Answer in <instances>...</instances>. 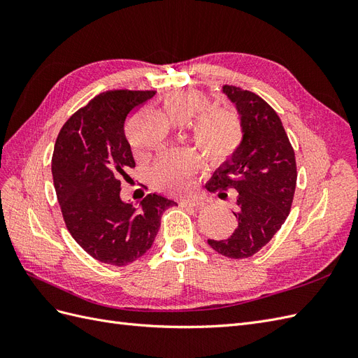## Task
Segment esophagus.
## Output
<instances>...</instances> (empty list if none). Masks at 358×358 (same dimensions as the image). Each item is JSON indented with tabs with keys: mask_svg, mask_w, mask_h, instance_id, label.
Returning <instances> with one entry per match:
<instances>
[{
	"mask_svg": "<svg viewBox=\"0 0 358 358\" xmlns=\"http://www.w3.org/2000/svg\"><path fill=\"white\" fill-rule=\"evenodd\" d=\"M182 204L183 206H189V208L200 209V208H203L206 203L203 200H200V199H185V200H182Z\"/></svg>",
	"mask_w": 358,
	"mask_h": 358,
	"instance_id": "1",
	"label": "esophagus"
}]
</instances>
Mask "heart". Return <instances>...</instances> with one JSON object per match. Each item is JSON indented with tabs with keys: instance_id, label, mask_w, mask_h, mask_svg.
Returning a JSON list of instances; mask_svg holds the SVG:
<instances>
[{
	"instance_id": "1",
	"label": "heart",
	"mask_w": 358,
	"mask_h": 358,
	"mask_svg": "<svg viewBox=\"0 0 358 358\" xmlns=\"http://www.w3.org/2000/svg\"><path fill=\"white\" fill-rule=\"evenodd\" d=\"M208 106L206 96L192 90L170 91L162 107L176 122L188 121ZM192 134L197 145L213 159L230 157L242 138V129L237 117L225 110H210L201 113L192 122ZM197 155L188 149L162 150L152 167V180L157 187L169 191H182L189 185Z\"/></svg>"
}]
</instances>
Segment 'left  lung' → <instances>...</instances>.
Instances as JSON below:
<instances>
[{"label":"left lung","instance_id":"1","mask_svg":"<svg viewBox=\"0 0 358 358\" xmlns=\"http://www.w3.org/2000/svg\"><path fill=\"white\" fill-rule=\"evenodd\" d=\"M221 94L234 104L242 138L206 188L220 197L225 189L237 191V227L229 239L208 243L221 255L248 258L272 241L287 220L296 191V157L278 113L262 96L230 85Z\"/></svg>","mask_w":358,"mask_h":358}]
</instances>
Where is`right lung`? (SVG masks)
I'll use <instances>...</instances> for the list:
<instances>
[{"instance_id": "right-lung-1", "label": "right lung", "mask_w": 358, "mask_h": 358, "mask_svg": "<svg viewBox=\"0 0 358 358\" xmlns=\"http://www.w3.org/2000/svg\"><path fill=\"white\" fill-rule=\"evenodd\" d=\"M154 95L127 90L95 95L64 124L53 149V185L64 221L82 249L106 264L127 266L146 254L162 212L178 206L161 194L136 204L121 199L122 179L136 166L125 117Z\"/></svg>"}]
</instances>
